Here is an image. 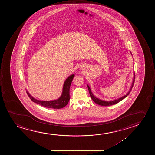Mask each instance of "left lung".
<instances>
[{"mask_svg":"<svg viewBox=\"0 0 155 155\" xmlns=\"http://www.w3.org/2000/svg\"><path fill=\"white\" fill-rule=\"evenodd\" d=\"M134 79H135V74H134V79H133V82L132 83L131 87V88L130 89V91H129V92H128V93H127L125 95L123 96L122 97L119 98L117 99V100H113V101H103V100L98 99V98L96 97L94 95L93 93H92V92H91V89L90 88V87H89L88 85H87V87H88V91H89V94H90V96H91V99L93 100V101L94 102H95V103L97 104L98 105H100L101 106H110V105H114V104H117V103H119V102H120V101H122V100H123L124 98H125L126 97H127L129 94L130 93V91H131L132 87L134 86Z\"/></svg>","mask_w":155,"mask_h":155,"instance_id":"8db88e82","label":"left lung"}]
</instances>
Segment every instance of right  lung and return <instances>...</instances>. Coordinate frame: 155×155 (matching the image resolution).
Listing matches in <instances>:
<instances>
[{"label": "right lung", "mask_w": 155, "mask_h": 155, "mask_svg": "<svg viewBox=\"0 0 155 155\" xmlns=\"http://www.w3.org/2000/svg\"><path fill=\"white\" fill-rule=\"evenodd\" d=\"M74 76V74H71L66 79V81L64 83L61 95L57 100L50 101H40L33 97L28 92V91L26 92L30 99L32 100L33 102L41 105V106H44L47 108H54V109H60V108H63L67 105L70 100L69 91H70V85Z\"/></svg>", "instance_id": "add662e5"}]
</instances>
